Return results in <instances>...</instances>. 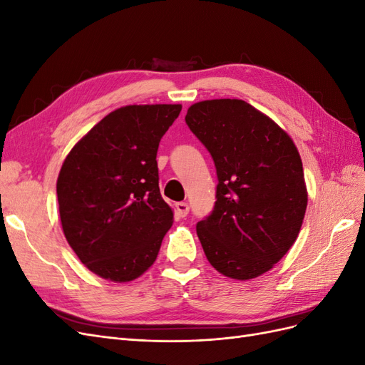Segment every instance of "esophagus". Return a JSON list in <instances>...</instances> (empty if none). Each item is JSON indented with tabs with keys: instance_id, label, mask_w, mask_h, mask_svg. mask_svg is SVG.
<instances>
[{
	"instance_id": "obj_1",
	"label": "esophagus",
	"mask_w": 365,
	"mask_h": 365,
	"mask_svg": "<svg viewBox=\"0 0 365 365\" xmlns=\"http://www.w3.org/2000/svg\"><path fill=\"white\" fill-rule=\"evenodd\" d=\"M189 204L187 202H176L175 204V213L178 215V217H185L187 215H189Z\"/></svg>"
}]
</instances>
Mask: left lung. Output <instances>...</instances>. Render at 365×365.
<instances>
[{
  "label": "left lung",
  "instance_id": "1",
  "mask_svg": "<svg viewBox=\"0 0 365 365\" xmlns=\"http://www.w3.org/2000/svg\"><path fill=\"white\" fill-rule=\"evenodd\" d=\"M185 123L217 175L215 207L196 224L205 256L227 277H259L302 228L307 192L300 153L269 117L237 98L195 103Z\"/></svg>",
  "mask_w": 365,
  "mask_h": 365
}]
</instances>
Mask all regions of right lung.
<instances>
[{
	"label": "right lung",
	"mask_w": 365,
	"mask_h": 365,
	"mask_svg": "<svg viewBox=\"0 0 365 365\" xmlns=\"http://www.w3.org/2000/svg\"><path fill=\"white\" fill-rule=\"evenodd\" d=\"M181 105L115 109L65 158L56 184L63 235L85 267L130 282L155 262L172 227L158 185L157 152Z\"/></svg>",
	"instance_id": "add662e5"
}]
</instances>
